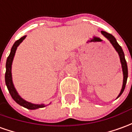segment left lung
I'll list each match as a JSON object with an SVG mask.
<instances>
[{
  "instance_id": "8db88e82",
  "label": "left lung",
  "mask_w": 132,
  "mask_h": 132,
  "mask_svg": "<svg viewBox=\"0 0 132 132\" xmlns=\"http://www.w3.org/2000/svg\"><path fill=\"white\" fill-rule=\"evenodd\" d=\"M101 33L106 38H107L108 40H109V42L113 46L114 49L118 53L119 59H120V62L121 64V69H122V72H123V84H122V87H121V89L120 93H119V94L118 95V96L117 97V98H118L122 94V93L124 92V88H125V86H126V84H127V78H128V68H127V61H126L125 57H124V51L122 50L121 47L117 43L116 38L111 34H108V33L105 32V31H101Z\"/></svg>"
}]
</instances>
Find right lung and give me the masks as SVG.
I'll list each match as a JSON object with an SVG mask.
<instances>
[{"instance_id":"1","label":"right lung","mask_w":132,"mask_h":132,"mask_svg":"<svg viewBox=\"0 0 132 132\" xmlns=\"http://www.w3.org/2000/svg\"><path fill=\"white\" fill-rule=\"evenodd\" d=\"M26 37V36H24L23 37H21L20 39L16 40L13 45L11 50V53L8 56L7 61H6V64H5V81L6 86L8 89V92L10 93V94L11 96L13 99L14 100L17 104L21 105L23 107L26 108L28 109H31V110H34V109H37L39 108H44L46 106L48 105L44 104H33L31 102L26 101L25 99L21 97L20 95L18 94V92L16 91V89L15 88L13 82V79H12V63H13V61L14 59L15 54V51L17 50V48L20 45V44L23 42V40H24ZM51 104V103H50Z\"/></svg>"}]
</instances>
